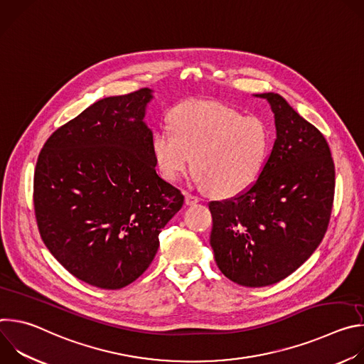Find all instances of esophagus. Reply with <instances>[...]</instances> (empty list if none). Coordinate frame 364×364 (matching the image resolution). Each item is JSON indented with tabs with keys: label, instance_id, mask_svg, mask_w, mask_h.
Returning a JSON list of instances; mask_svg holds the SVG:
<instances>
[{
	"label": "esophagus",
	"instance_id": "obj_1",
	"mask_svg": "<svg viewBox=\"0 0 364 364\" xmlns=\"http://www.w3.org/2000/svg\"><path fill=\"white\" fill-rule=\"evenodd\" d=\"M200 201V198L197 197V196H194V194H190V193H187L186 194V204L187 205H193V204H197Z\"/></svg>",
	"mask_w": 364,
	"mask_h": 364
}]
</instances>
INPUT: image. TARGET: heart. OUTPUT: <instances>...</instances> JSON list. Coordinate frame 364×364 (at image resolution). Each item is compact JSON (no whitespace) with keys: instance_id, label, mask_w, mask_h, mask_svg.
<instances>
[{"instance_id":"obj_1","label":"heart","mask_w":364,"mask_h":364,"mask_svg":"<svg viewBox=\"0 0 364 364\" xmlns=\"http://www.w3.org/2000/svg\"><path fill=\"white\" fill-rule=\"evenodd\" d=\"M173 130L152 136V154L167 181L190 168L196 180L218 196H235L261 176L269 152V132L262 119L242 117L218 102H186L170 115Z\"/></svg>"}]
</instances>
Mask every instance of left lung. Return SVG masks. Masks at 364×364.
<instances>
[{
    "label": "left lung",
    "instance_id": "8db88e82",
    "mask_svg": "<svg viewBox=\"0 0 364 364\" xmlns=\"http://www.w3.org/2000/svg\"><path fill=\"white\" fill-rule=\"evenodd\" d=\"M274 112L277 139L264 170L242 194L210 201V246L222 274L250 288L279 282L321 243L336 171L324 135L278 93H257Z\"/></svg>",
    "mask_w": 364,
    "mask_h": 364
}]
</instances>
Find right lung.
<instances>
[{
    "label": "right lung",
    "instance_id": "1",
    "mask_svg": "<svg viewBox=\"0 0 364 364\" xmlns=\"http://www.w3.org/2000/svg\"><path fill=\"white\" fill-rule=\"evenodd\" d=\"M154 92L103 97L46 141L34 171L40 236L77 279L119 289L151 265L184 196L155 170Z\"/></svg>",
    "mask_w": 364,
    "mask_h": 364
}]
</instances>
